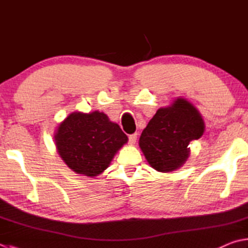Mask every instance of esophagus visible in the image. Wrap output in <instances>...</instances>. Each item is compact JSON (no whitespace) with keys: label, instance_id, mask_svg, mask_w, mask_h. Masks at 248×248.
Segmentation results:
<instances>
[{"label":"esophagus","instance_id":"obj_1","mask_svg":"<svg viewBox=\"0 0 248 248\" xmlns=\"http://www.w3.org/2000/svg\"><path fill=\"white\" fill-rule=\"evenodd\" d=\"M136 141H137V134H133V135H130V136L128 137V142H129V144H135L136 143Z\"/></svg>","mask_w":248,"mask_h":248}]
</instances>
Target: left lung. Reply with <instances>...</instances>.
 Instances as JSON below:
<instances>
[{
	"mask_svg": "<svg viewBox=\"0 0 248 248\" xmlns=\"http://www.w3.org/2000/svg\"><path fill=\"white\" fill-rule=\"evenodd\" d=\"M204 120L185 98L160 108L142 130L139 147L154 170L170 172L184 166L190 155L189 143L203 136Z\"/></svg>",
	"mask_w": 248,
	"mask_h": 248,
	"instance_id": "1",
	"label": "left lung"
}]
</instances>
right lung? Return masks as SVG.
Here are the masks:
<instances>
[{"instance_id":"obj_1","label":"right lung","mask_w":248,"mask_h":248,"mask_svg":"<svg viewBox=\"0 0 248 248\" xmlns=\"http://www.w3.org/2000/svg\"><path fill=\"white\" fill-rule=\"evenodd\" d=\"M57 152L76 174L96 177L111 164L128 138L104 112L74 111L58 124L54 135Z\"/></svg>"}]
</instances>
